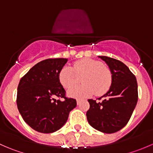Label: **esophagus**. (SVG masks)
<instances>
[{
    "label": "esophagus",
    "mask_w": 153,
    "mask_h": 153,
    "mask_svg": "<svg viewBox=\"0 0 153 153\" xmlns=\"http://www.w3.org/2000/svg\"><path fill=\"white\" fill-rule=\"evenodd\" d=\"M80 101H81V99L78 98V99H77V104H78V105L80 104Z\"/></svg>",
    "instance_id": "34e87169"
}]
</instances>
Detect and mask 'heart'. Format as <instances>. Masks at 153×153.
Returning <instances> with one entry per match:
<instances>
[{
  "label": "heart",
  "mask_w": 153,
  "mask_h": 153,
  "mask_svg": "<svg viewBox=\"0 0 153 153\" xmlns=\"http://www.w3.org/2000/svg\"><path fill=\"white\" fill-rule=\"evenodd\" d=\"M62 86L69 90L72 97H86L95 93L101 95L107 92L112 82V76L109 68L99 61L84 58L73 64V67L64 66L58 75ZM81 85L72 88L79 82Z\"/></svg>",
  "instance_id": "heart-1"
}]
</instances>
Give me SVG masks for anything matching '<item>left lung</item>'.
<instances>
[{"mask_svg": "<svg viewBox=\"0 0 153 153\" xmlns=\"http://www.w3.org/2000/svg\"><path fill=\"white\" fill-rule=\"evenodd\" d=\"M98 57L110 69L112 84L109 91L98 98L99 101L88 100L90 106L86 118L97 130L114 133L124 128L130 119L138 101V84L135 76L124 63L109 57Z\"/></svg>", "mask_w": 153, "mask_h": 153, "instance_id": "left-lung-1", "label": "left lung"}]
</instances>
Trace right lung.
Here are the masks:
<instances>
[{"label":"right lung","instance_id":"add662e5","mask_svg":"<svg viewBox=\"0 0 153 153\" xmlns=\"http://www.w3.org/2000/svg\"><path fill=\"white\" fill-rule=\"evenodd\" d=\"M67 58H49L35 64L21 78L18 86L17 106L26 123L41 133H52L67 122L76 100L65 96L58 75ZM55 97L64 98L63 101Z\"/></svg>","mask_w":153,"mask_h":153}]
</instances>
